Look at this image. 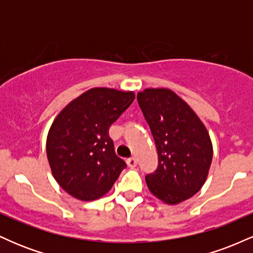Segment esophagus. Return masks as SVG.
<instances>
[{"label": "esophagus", "instance_id": "obj_1", "mask_svg": "<svg viewBox=\"0 0 253 253\" xmlns=\"http://www.w3.org/2000/svg\"><path fill=\"white\" fill-rule=\"evenodd\" d=\"M136 158H134V157H130V158L127 159V165H128L129 168H135L136 167Z\"/></svg>", "mask_w": 253, "mask_h": 253}]
</instances>
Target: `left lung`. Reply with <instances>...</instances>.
Returning a JSON list of instances; mask_svg holds the SVG:
<instances>
[{
  "mask_svg": "<svg viewBox=\"0 0 253 253\" xmlns=\"http://www.w3.org/2000/svg\"><path fill=\"white\" fill-rule=\"evenodd\" d=\"M136 100L158 152L157 170L145 176L147 187L168 205L190 199L205 184L213 158L207 128L170 89H145Z\"/></svg>",
  "mask_w": 253,
  "mask_h": 253,
  "instance_id": "left-lung-1",
  "label": "left lung"
}]
</instances>
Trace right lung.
Instances as JSON below:
<instances>
[{"label": "right lung", "mask_w": 253, "mask_h": 253, "mask_svg": "<svg viewBox=\"0 0 253 253\" xmlns=\"http://www.w3.org/2000/svg\"><path fill=\"white\" fill-rule=\"evenodd\" d=\"M134 98L132 91L92 88L54 119L46 141L47 159L54 179L71 196L100 199L126 168L108 132Z\"/></svg>", "instance_id": "add662e5"}]
</instances>
